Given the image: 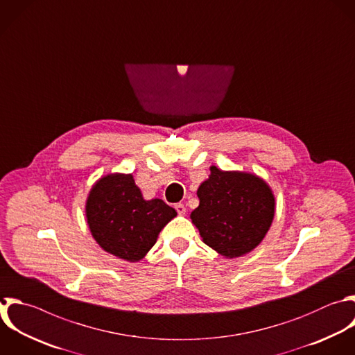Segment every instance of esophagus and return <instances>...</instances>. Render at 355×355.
Listing matches in <instances>:
<instances>
[{"label": "esophagus", "instance_id": "1", "mask_svg": "<svg viewBox=\"0 0 355 355\" xmlns=\"http://www.w3.org/2000/svg\"><path fill=\"white\" fill-rule=\"evenodd\" d=\"M175 208H176V211H178V214H179V215H184V214H186V207H184L183 204H180V202H179V204H176V205H175Z\"/></svg>", "mask_w": 355, "mask_h": 355}]
</instances>
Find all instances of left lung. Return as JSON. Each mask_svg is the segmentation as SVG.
<instances>
[{
	"mask_svg": "<svg viewBox=\"0 0 355 355\" xmlns=\"http://www.w3.org/2000/svg\"><path fill=\"white\" fill-rule=\"evenodd\" d=\"M190 218L202 241L225 258L251 252L268 233L275 216V196L269 184L250 172L209 168Z\"/></svg>",
	"mask_w": 355,
	"mask_h": 355,
	"instance_id": "left-lung-1",
	"label": "left lung"
}]
</instances>
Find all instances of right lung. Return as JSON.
Segmentation results:
<instances>
[{"instance_id": "right-lung-1", "label": "right lung", "mask_w": 355, "mask_h": 355, "mask_svg": "<svg viewBox=\"0 0 355 355\" xmlns=\"http://www.w3.org/2000/svg\"><path fill=\"white\" fill-rule=\"evenodd\" d=\"M176 215L161 198L144 200L132 173L100 178L86 200L92 236L104 251L128 262L143 259Z\"/></svg>"}]
</instances>
